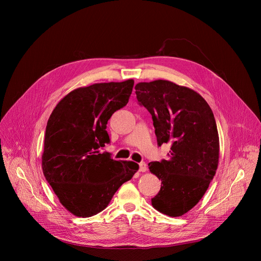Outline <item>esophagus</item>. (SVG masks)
Wrapping results in <instances>:
<instances>
[{"instance_id": "esophagus-1", "label": "esophagus", "mask_w": 261, "mask_h": 261, "mask_svg": "<svg viewBox=\"0 0 261 261\" xmlns=\"http://www.w3.org/2000/svg\"><path fill=\"white\" fill-rule=\"evenodd\" d=\"M139 171H141V172L146 171V163H144V162L139 163Z\"/></svg>"}]
</instances>
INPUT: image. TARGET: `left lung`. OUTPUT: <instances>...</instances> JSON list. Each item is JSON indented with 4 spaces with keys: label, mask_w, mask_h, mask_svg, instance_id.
Instances as JSON below:
<instances>
[{
    "label": "left lung",
    "mask_w": 261,
    "mask_h": 261,
    "mask_svg": "<svg viewBox=\"0 0 261 261\" xmlns=\"http://www.w3.org/2000/svg\"><path fill=\"white\" fill-rule=\"evenodd\" d=\"M139 105L152 115L158 145L171 143L169 158L148 163L161 179L152 205L179 217L195 206L214 178L219 161V135L206 101L193 90L168 81L135 86Z\"/></svg>",
    "instance_id": "8db88e82"
}]
</instances>
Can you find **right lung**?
Instances as JSON below:
<instances>
[{"instance_id": "right-lung-1", "label": "right lung", "mask_w": 261, "mask_h": 261, "mask_svg": "<svg viewBox=\"0 0 261 261\" xmlns=\"http://www.w3.org/2000/svg\"><path fill=\"white\" fill-rule=\"evenodd\" d=\"M133 85L128 80L79 88L58 103L48 119L43 173L60 202L77 217L103 211L138 169L132 161H116L100 152L110 142L106 124L127 105Z\"/></svg>"}]
</instances>
